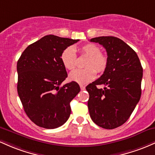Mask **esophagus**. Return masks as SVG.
<instances>
[{
    "instance_id": "1",
    "label": "esophagus",
    "mask_w": 155,
    "mask_h": 155,
    "mask_svg": "<svg viewBox=\"0 0 155 155\" xmlns=\"http://www.w3.org/2000/svg\"><path fill=\"white\" fill-rule=\"evenodd\" d=\"M80 87H81V89L82 90V91H83V90H85V88H86V87H85L84 86H83V85H81V86H80Z\"/></svg>"
}]
</instances>
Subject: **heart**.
I'll use <instances>...</instances> for the list:
<instances>
[{
	"mask_svg": "<svg viewBox=\"0 0 155 155\" xmlns=\"http://www.w3.org/2000/svg\"><path fill=\"white\" fill-rule=\"evenodd\" d=\"M81 54L87 57L83 69H76L69 74V79L73 82L85 84L93 81L96 72L102 73L107 69L108 59L107 55L101 53L100 48L97 45L88 43L80 48ZM61 61L64 67L68 70L75 68L77 55L72 47H68L62 52Z\"/></svg>",
	"mask_w": 155,
	"mask_h": 155,
	"instance_id": "heart-1",
	"label": "heart"
}]
</instances>
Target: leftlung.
Returning a JSON list of instances; mask_svg holds the SVG:
<instances>
[{"label": "left lung", "instance_id": "1", "mask_svg": "<svg viewBox=\"0 0 155 155\" xmlns=\"http://www.w3.org/2000/svg\"><path fill=\"white\" fill-rule=\"evenodd\" d=\"M105 48L108 64L102 75L86 86L92 121L104 129L124 124L141 95L143 68L138 55L124 41L114 36L90 39ZM103 84L104 89L97 85Z\"/></svg>", "mask_w": 155, "mask_h": 155}]
</instances>
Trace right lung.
Listing matches in <instances>:
<instances>
[{
	"label": "right lung",
	"instance_id": "obj_1",
	"mask_svg": "<svg viewBox=\"0 0 155 155\" xmlns=\"http://www.w3.org/2000/svg\"><path fill=\"white\" fill-rule=\"evenodd\" d=\"M79 39L47 35L27 47L17 64V92L24 110L34 124L46 129L63 125L71 114L70 102L81 91L67 78L61 54Z\"/></svg>",
	"mask_w": 155,
	"mask_h": 155
}]
</instances>
